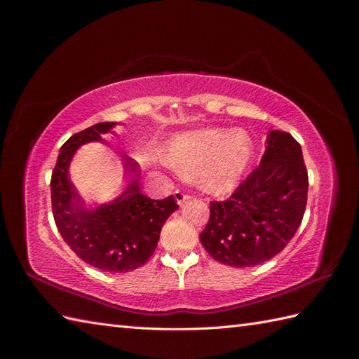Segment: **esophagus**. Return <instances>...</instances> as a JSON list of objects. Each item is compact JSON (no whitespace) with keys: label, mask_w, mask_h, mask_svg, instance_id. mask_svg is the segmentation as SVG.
<instances>
[{"label":"esophagus","mask_w":359,"mask_h":359,"mask_svg":"<svg viewBox=\"0 0 359 359\" xmlns=\"http://www.w3.org/2000/svg\"><path fill=\"white\" fill-rule=\"evenodd\" d=\"M175 199H177V203H178V205H182L184 202H187V201L190 199V194L184 193V191H181V190H177V191H175Z\"/></svg>","instance_id":"esophagus-1"}]
</instances>
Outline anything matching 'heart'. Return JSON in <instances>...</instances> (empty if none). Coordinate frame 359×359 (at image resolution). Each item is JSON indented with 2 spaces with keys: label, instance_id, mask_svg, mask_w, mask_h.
Here are the masks:
<instances>
[{
  "label": "heart",
  "instance_id": "b5f03b06",
  "mask_svg": "<svg viewBox=\"0 0 359 359\" xmlns=\"http://www.w3.org/2000/svg\"><path fill=\"white\" fill-rule=\"evenodd\" d=\"M253 154V140L244 130L201 128L173 137L166 161L184 180H199L203 190L226 194L241 182Z\"/></svg>",
  "mask_w": 359,
  "mask_h": 359
}]
</instances>
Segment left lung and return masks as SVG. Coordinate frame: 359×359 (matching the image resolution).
Masks as SVG:
<instances>
[{
	"instance_id": "obj_1",
	"label": "left lung",
	"mask_w": 359,
	"mask_h": 359,
	"mask_svg": "<svg viewBox=\"0 0 359 359\" xmlns=\"http://www.w3.org/2000/svg\"><path fill=\"white\" fill-rule=\"evenodd\" d=\"M307 191L301 145L290 133L271 130L260 165L229 199L210 203V220L201 233L203 248L235 268L266 262L298 231Z\"/></svg>"
}]
</instances>
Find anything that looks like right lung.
Masks as SVG:
<instances>
[{"label":"right lung","mask_w":359,"mask_h":359,"mask_svg":"<svg viewBox=\"0 0 359 359\" xmlns=\"http://www.w3.org/2000/svg\"><path fill=\"white\" fill-rule=\"evenodd\" d=\"M116 123H99L73 135L61 147L50 180L52 212L62 240L76 256L104 273H127L153 256L160 231L178 208L177 199H149L139 190V168L123 156L130 184L121 196L88 210L69 178L70 161L81 145L104 142Z\"/></svg>","instance_id":"right-lung-1"}]
</instances>
